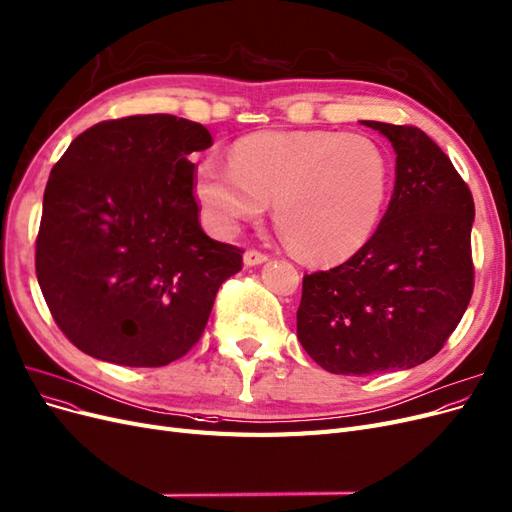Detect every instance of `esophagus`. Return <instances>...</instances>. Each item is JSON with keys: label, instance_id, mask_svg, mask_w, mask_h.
I'll return each mask as SVG.
<instances>
[{"label": "esophagus", "instance_id": "1", "mask_svg": "<svg viewBox=\"0 0 512 512\" xmlns=\"http://www.w3.org/2000/svg\"><path fill=\"white\" fill-rule=\"evenodd\" d=\"M267 260H269L267 254L256 252V250H248V252L243 254V264H245V267H258V264H264Z\"/></svg>", "mask_w": 512, "mask_h": 512}]
</instances>
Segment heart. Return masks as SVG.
<instances>
[{
  "mask_svg": "<svg viewBox=\"0 0 512 512\" xmlns=\"http://www.w3.org/2000/svg\"><path fill=\"white\" fill-rule=\"evenodd\" d=\"M392 167L366 135L260 131L241 137L231 161L211 154L195 171L207 226L233 237L273 201L277 233L313 264H339L373 239L390 197Z\"/></svg>",
  "mask_w": 512,
  "mask_h": 512,
  "instance_id": "heart-1",
  "label": "heart"
}]
</instances>
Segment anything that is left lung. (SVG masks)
I'll use <instances>...</instances> for the list:
<instances>
[{"label": "left lung", "instance_id": "obj_1", "mask_svg": "<svg viewBox=\"0 0 512 512\" xmlns=\"http://www.w3.org/2000/svg\"><path fill=\"white\" fill-rule=\"evenodd\" d=\"M396 152L394 195L364 248L305 275L296 334L334 375L424 364L460 324L472 296L474 203L449 156L417 127L360 120Z\"/></svg>", "mask_w": 512, "mask_h": 512}]
</instances>
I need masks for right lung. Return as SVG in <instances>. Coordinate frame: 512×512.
Instances as JSON below:
<instances>
[{
	"instance_id": "right-lung-1",
	"label": "right lung",
	"mask_w": 512,
	"mask_h": 512,
	"mask_svg": "<svg viewBox=\"0 0 512 512\" xmlns=\"http://www.w3.org/2000/svg\"><path fill=\"white\" fill-rule=\"evenodd\" d=\"M209 131L171 114L99 122L52 167L35 273L65 337L120 366H165L205 330L241 250L214 241L192 197Z\"/></svg>"
}]
</instances>
